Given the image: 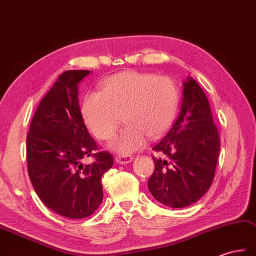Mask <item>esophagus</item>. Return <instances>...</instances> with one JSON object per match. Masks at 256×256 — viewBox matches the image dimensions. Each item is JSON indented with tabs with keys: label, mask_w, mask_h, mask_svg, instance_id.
I'll return each instance as SVG.
<instances>
[{
	"label": "esophagus",
	"mask_w": 256,
	"mask_h": 256,
	"mask_svg": "<svg viewBox=\"0 0 256 256\" xmlns=\"http://www.w3.org/2000/svg\"><path fill=\"white\" fill-rule=\"evenodd\" d=\"M115 161L118 164H128L132 161V156H117L115 158Z\"/></svg>",
	"instance_id": "obj_1"
}]
</instances>
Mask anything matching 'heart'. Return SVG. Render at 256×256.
Returning <instances> with one entry per match:
<instances>
[{
  "mask_svg": "<svg viewBox=\"0 0 256 256\" xmlns=\"http://www.w3.org/2000/svg\"><path fill=\"white\" fill-rule=\"evenodd\" d=\"M180 92L171 78L152 73L126 71L107 78L100 90L85 94L81 103L84 124L95 137L110 139L120 112L127 124L110 142L122 154L140 150L146 138L166 132L176 116Z\"/></svg>",
  "mask_w": 256,
  "mask_h": 256,
  "instance_id": "b5f03b06",
  "label": "heart"
}]
</instances>
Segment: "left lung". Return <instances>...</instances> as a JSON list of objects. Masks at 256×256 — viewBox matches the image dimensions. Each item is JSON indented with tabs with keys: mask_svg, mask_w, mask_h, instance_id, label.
Masks as SVG:
<instances>
[{
	"mask_svg": "<svg viewBox=\"0 0 256 256\" xmlns=\"http://www.w3.org/2000/svg\"><path fill=\"white\" fill-rule=\"evenodd\" d=\"M156 168L148 180L151 195L164 206L184 208L198 202L212 183L220 139L206 94L192 76L183 82L178 118L152 148Z\"/></svg>",
	"mask_w": 256,
	"mask_h": 256,
	"instance_id": "obj_1",
	"label": "left lung"
}]
</instances>
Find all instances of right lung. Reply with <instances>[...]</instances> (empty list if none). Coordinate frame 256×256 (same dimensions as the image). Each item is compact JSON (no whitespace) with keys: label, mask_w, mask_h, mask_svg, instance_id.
I'll list each match as a JSON object with an SVG mask.
<instances>
[{"label":"right lung","mask_w":256,"mask_h":256,"mask_svg":"<svg viewBox=\"0 0 256 256\" xmlns=\"http://www.w3.org/2000/svg\"><path fill=\"white\" fill-rule=\"evenodd\" d=\"M90 73H62L39 103L26 139L34 190L49 209L70 219L88 217L100 207L102 176L114 163L108 152H98L78 106V84ZM88 156L96 161L84 166Z\"/></svg>","instance_id":"obj_1"}]
</instances>
